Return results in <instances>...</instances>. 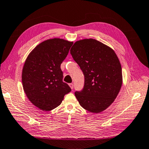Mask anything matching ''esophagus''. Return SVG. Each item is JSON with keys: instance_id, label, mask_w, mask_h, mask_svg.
Returning <instances> with one entry per match:
<instances>
[{"instance_id": "1", "label": "esophagus", "mask_w": 149, "mask_h": 149, "mask_svg": "<svg viewBox=\"0 0 149 149\" xmlns=\"http://www.w3.org/2000/svg\"><path fill=\"white\" fill-rule=\"evenodd\" d=\"M69 86H70V87L72 89H74V84H73V83H70V84H69Z\"/></svg>"}]
</instances>
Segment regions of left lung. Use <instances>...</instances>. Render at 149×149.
I'll use <instances>...</instances> for the list:
<instances>
[{"label":"left lung","mask_w":149,"mask_h":149,"mask_svg":"<svg viewBox=\"0 0 149 149\" xmlns=\"http://www.w3.org/2000/svg\"><path fill=\"white\" fill-rule=\"evenodd\" d=\"M84 75V85L75 95L83 108L93 113L105 110L122 86L121 65L113 49L93 39L75 42L70 49Z\"/></svg>","instance_id":"8db88e82"}]
</instances>
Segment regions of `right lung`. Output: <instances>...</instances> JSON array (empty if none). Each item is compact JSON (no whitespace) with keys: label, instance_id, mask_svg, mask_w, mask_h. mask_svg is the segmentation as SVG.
<instances>
[{"label":"right lung","instance_id":"add662e5","mask_svg":"<svg viewBox=\"0 0 149 149\" xmlns=\"http://www.w3.org/2000/svg\"><path fill=\"white\" fill-rule=\"evenodd\" d=\"M73 44L64 39L45 40L29 54L22 71L24 91L39 109L53 110L61 104L71 88L63 81L61 64Z\"/></svg>","mask_w":149,"mask_h":149}]
</instances>
